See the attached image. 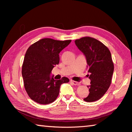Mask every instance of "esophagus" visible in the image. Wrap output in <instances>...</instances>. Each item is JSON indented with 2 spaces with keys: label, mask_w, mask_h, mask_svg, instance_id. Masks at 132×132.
<instances>
[{
  "label": "esophagus",
  "mask_w": 132,
  "mask_h": 132,
  "mask_svg": "<svg viewBox=\"0 0 132 132\" xmlns=\"http://www.w3.org/2000/svg\"><path fill=\"white\" fill-rule=\"evenodd\" d=\"M70 82L72 83L73 85H78L79 84V82H77V81H73V80H70Z\"/></svg>",
  "instance_id": "esophagus-1"
}]
</instances>
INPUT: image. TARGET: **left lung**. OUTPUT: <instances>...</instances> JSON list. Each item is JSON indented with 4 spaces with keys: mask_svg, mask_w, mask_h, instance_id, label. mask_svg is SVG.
I'll return each mask as SVG.
<instances>
[{
    "mask_svg": "<svg viewBox=\"0 0 132 132\" xmlns=\"http://www.w3.org/2000/svg\"><path fill=\"white\" fill-rule=\"evenodd\" d=\"M75 44L86 57L90 73L88 75L91 82L87 86L90 93L83 100L96 101L105 94L111 83L114 66L111 52L102 42L91 37L76 39Z\"/></svg>",
    "mask_w": 132,
    "mask_h": 132,
    "instance_id": "left-lung-1",
    "label": "left lung"
}]
</instances>
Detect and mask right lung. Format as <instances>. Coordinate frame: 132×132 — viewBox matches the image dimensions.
Masks as SVG:
<instances>
[{"label": "right lung", "mask_w": 132, "mask_h": 132, "mask_svg": "<svg viewBox=\"0 0 132 132\" xmlns=\"http://www.w3.org/2000/svg\"><path fill=\"white\" fill-rule=\"evenodd\" d=\"M71 41L43 38L28 48L22 66V76L26 91L33 101L40 104L52 103L59 95L61 84L69 81L65 77L55 80L51 74L59 63V53Z\"/></svg>", "instance_id": "obj_1"}]
</instances>
